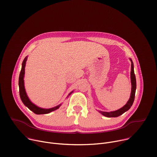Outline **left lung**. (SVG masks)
Listing matches in <instances>:
<instances>
[{
    "label": "left lung",
    "mask_w": 157,
    "mask_h": 157,
    "mask_svg": "<svg viewBox=\"0 0 157 157\" xmlns=\"http://www.w3.org/2000/svg\"><path fill=\"white\" fill-rule=\"evenodd\" d=\"M131 61V71H130V79H131V84H132V89H131V93L130 96L126 103V104L121 107V109L115 110V111H111V112H104L98 110L99 113H101L102 115L104 116L107 117H117L120 116L121 115L123 114L126 111H127L132 105L133 102L135 99V94L136 91V78L134 73V69H133V63L132 59L129 58Z\"/></svg>",
    "instance_id": "obj_1"
}]
</instances>
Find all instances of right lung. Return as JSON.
<instances>
[{
	"label": "right lung",
	"mask_w": 157,
	"mask_h": 157,
	"mask_svg": "<svg viewBox=\"0 0 157 157\" xmlns=\"http://www.w3.org/2000/svg\"><path fill=\"white\" fill-rule=\"evenodd\" d=\"M28 56H26L25 59H24L23 62H22V65H21V69L20 73L19 75V79H18V86H19V93H20V99L22 101V102L24 103V104L30 110L36 114H46L50 113L51 112L54 111L56 109H58L61 105V104L52 107V108H49V109H44L42 107H40L33 104L29 98L26 91L25 89V86H24V75H25V64H26V61L27 60ZM73 93V91H72L71 93H69V94L67 96V98H68L72 93Z\"/></svg>",
	"instance_id": "right-lung-1"
}]
</instances>
